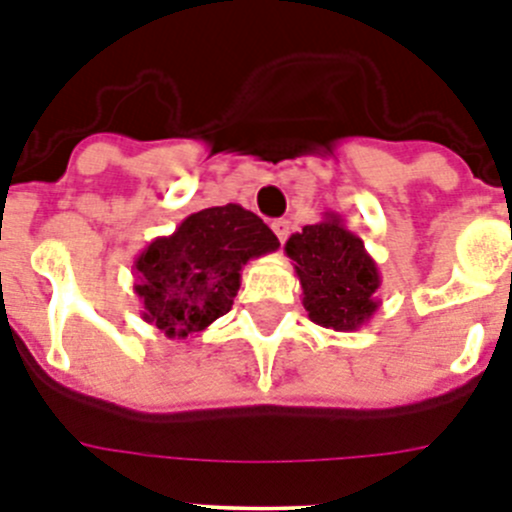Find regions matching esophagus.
Masks as SVG:
<instances>
[{"label":"esophagus","instance_id":"esophagus-1","mask_svg":"<svg viewBox=\"0 0 512 512\" xmlns=\"http://www.w3.org/2000/svg\"><path fill=\"white\" fill-rule=\"evenodd\" d=\"M271 230H274V235L279 238V243H284L289 238V220H274V223H271Z\"/></svg>","mask_w":512,"mask_h":512}]
</instances>
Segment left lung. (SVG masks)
<instances>
[{"label": "left lung", "mask_w": 512, "mask_h": 512, "mask_svg": "<svg viewBox=\"0 0 512 512\" xmlns=\"http://www.w3.org/2000/svg\"><path fill=\"white\" fill-rule=\"evenodd\" d=\"M284 251L302 287V305L312 323L333 330H359L379 310L377 261L351 233L338 212L289 235Z\"/></svg>", "instance_id": "obj_1"}]
</instances>
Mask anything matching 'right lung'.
Returning a JSON list of instances; mask_svg holds the SVG:
<instances>
[{
    "instance_id": "obj_1",
    "label": "right lung",
    "mask_w": 512,
    "mask_h": 512,
    "mask_svg": "<svg viewBox=\"0 0 512 512\" xmlns=\"http://www.w3.org/2000/svg\"><path fill=\"white\" fill-rule=\"evenodd\" d=\"M277 248L269 225L241 205L192 212L133 261L140 318L166 338L200 333L233 307L243 266Z\"/></svg>"
}]
</instances>
